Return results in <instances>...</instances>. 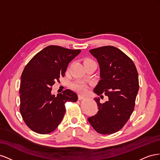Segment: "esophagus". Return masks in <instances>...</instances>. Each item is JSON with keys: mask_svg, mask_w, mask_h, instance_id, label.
<instances>
[{"mask_svg": "<svg viewBox=\"0 0 160 160\" xmlns=\"http://www.w3.org/2000/svg\"><path fill=\"white\" fill-rule=\"evenodd\" d=\"M85 98V96L84 95H81V94H79V95H78V99H79V100H81V99H83Z\"/></svg>", "mask_w": 160, "mask_h": 160, "instance_id": "esophagus-1", "label": "esophagus"}]
</instances>
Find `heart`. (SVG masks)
<instances>
[{
  "label": "heart",
  "instance_id": "b5f03b06",
  "mask_svg": "<svg viewBox=\"0 0 160 160\" xmlns=\"http://www.w3.org/2000/svg\"><path fill=\"white\" fill-rule=\"evenodd\" d=\"M95 62L93 60H91L90 59H85L84 61V64L87 63V62ZM72 88H73L75 90H76L78 92H80V93H85V92L88 91V86H87V85L82 81L77 82V83H75V84H73V85H72Z\"/></svg>",
  "mask_w": 160,
  "mask_h": 160
}]
</instances>
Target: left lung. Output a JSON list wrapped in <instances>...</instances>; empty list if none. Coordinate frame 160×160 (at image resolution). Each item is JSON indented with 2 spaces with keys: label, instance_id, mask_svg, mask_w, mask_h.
Listing matches in <instances>:
<instances>
[{
  "label": "left lung",
  "instance_id": "8db88e82",
  "mask_svg": "<svg viewBox=\"0 0 160 160\" xmlns=\"http://www.w3.org/2000/svg\"><path fill=\"white\" fill-rule=\"evenodd\" d=\"M99 65L100 78L94 92L103 103L95 98L98 112L88 118L91 126L100 134L109 135L122 129L132 114L139 90V79L133 61L118 48L104 46L89 51Z\"/></svg>",
  "mask_w": 160,
  "mask_h": 160
}]
</instances>
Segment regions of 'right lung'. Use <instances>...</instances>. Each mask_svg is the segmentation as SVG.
<instances>
[{"label": "right lung", "instance_id": "1", "mask_svg": "<svg viewBox=\"0 0 160 160\" xmlns=\"http://www.w3.org/2000/svg\"><path fill=\"white\" fill-rule=\"evenodd\" d=\"M80 52L79 49L50 45L38 52L25 66L19 90L20 112L33 132L40 134L52 132L64 117L65 103L78 99L77 95L70 89L57 96L51 93V90Z\"/></svg>", "mask_w": 160, "mask_h": 160}]
</instances>
